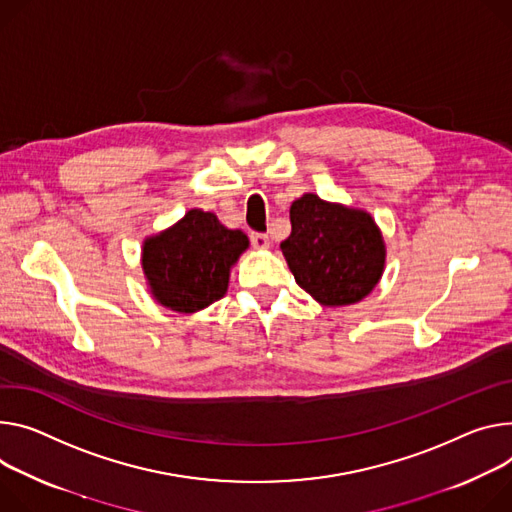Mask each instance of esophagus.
I'll use <instances>...</instances> for the list:
<instances>
[{"mask_svg":"<svg viewBox=\"0 0 512 512\" xmlns=\"http://www.w3.org/2000/svg\"><path fill=\"white\" fill-rule=\"evenodd\" d=\"M251 243H253V247L255 249H259V251H265V249H269V237L267 235H263V232H251Z\"/></svg>","mask_w":512,"mask_h":512,"instance_id":"34e87169","label":"esophagus"}]
</instances>
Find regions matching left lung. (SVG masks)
I'll return each instance as SVG.
<instances>
[{
  "label": "left lung",
  "instance_id": "8db88e82",
  "mask_svg": "<svg viewBox=\"0 0 512 512\" xmlns=\"http://www.w3.org/2000/svg\"><path fill=\"white\" fill-rule=\"evenodd\" d=\"M290 222L282 253L296 284L320 306H351L374 292L386 267V241L374 216L304 194L292 202Z\"/></svg>",
  "mask_w": 512,
  "mask_h": 512
}]
</instances>
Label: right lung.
Wrapping results in <instances>:
<instances>
[{"label":"right lung","instance_id":"add662e5","mask_svg":"<svg viewBox=\"0 0 512 512\" xmlns=\"http://www.w3.org/2000/svg\"><path fill=\"white\" fill-rule=\"evenodd\" d=\"M247 249L243 230L226 228L216 214L192 208L143 241L147 288L167 310L200 312L226 294L230 269Z\"/></svg>","mask_w":512,"mask_h":512}]
</instances>
